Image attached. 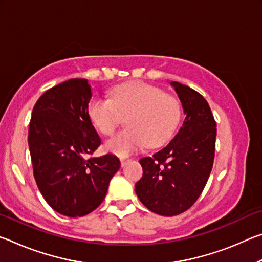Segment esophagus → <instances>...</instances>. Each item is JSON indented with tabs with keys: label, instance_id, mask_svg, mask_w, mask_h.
Here are the masks:
<instances>
[{
	"label": "esophagus",
	"instance_id": "esophagus-1",
	"mask_svg": "<svg viewBox=\"0 0 262 262\" xmlns=\"http://www.w3.org/2000/svg\"><path fill=\"white\" fill-rule=\"evenodd\" d=\"M120 161H121V166H125L126 164L129 162V159H127V158H125V157H122V158H120Z\"/></svg>",
	"mask_w": 262,
	"mask_h": 262
}]
</instances>
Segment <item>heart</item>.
<instances>
[{"instance_id":"heart-1","label":"heart","mask_w":262,"mask_h":262,"mask_svg":"<svg viewBox=\"0 0 262 262\" xmlns=\"http://www.w3.org/2000/svg\"><path fill=\"white\" fill-rule=\"evenodd\" d=\"M89 117L104 135L113 134L126 117L127 128L106 141L110 152L126 157L148 145L158 147L178 126L181 106L174 96L147 83L134 82L115 88L110 98L95 97Z\"/></svg>"}]
</instances>
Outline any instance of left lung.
Returning a JSON list of instances; mask_svg holds the SVG:
<instances>
[{
	"mask_svg": "<svg viewBox=\"0 0 262 262\" xmlns=\"http://www.w3.org/2000/svg\"><path fill=\"white\" fill-rule=\"evenodd\" d=\"M183 105V126L166 147L143 157L135 185L140 201L155 214L176 216L192 207L209 178L215 157L216 121L198 91L171 82Z\"/></svg>",
	"mask_w": 262,
	"mask_h": 262,
	"instance_id": "left-lung-1",
	"label": "left lung"
}]
</instances>
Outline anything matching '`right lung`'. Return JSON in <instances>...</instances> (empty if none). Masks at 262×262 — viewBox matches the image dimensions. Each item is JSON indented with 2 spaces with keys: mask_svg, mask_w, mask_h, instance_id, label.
<instances>
[{
  "mask_svg": "<svg viewBox=\"0 0 262 262\" xmlns=\"http://www.w3.org/2000/svg\"><path fill=\"white\" fill-rule=\"evenodd\" d=\"M91 97L88 79H68L37 100L30 121L28 140L35 183L48 205L69 217L94 211L120 168L112 154L85 158L101 143L89 117Z\"/></svg>",
  "mask_w": 262,
  "mask_h": 262,
  "instance_id": "obj_1",
  "label": "right lung"
}]
</instances>
